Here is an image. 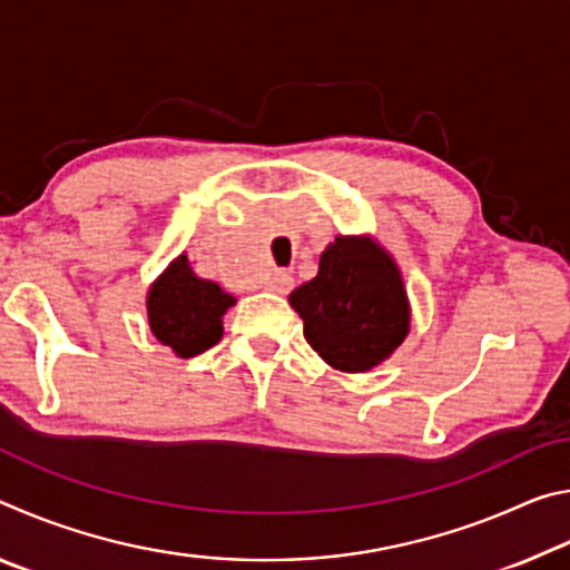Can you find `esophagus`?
I'll list each match as a JSON object with an SVG mask.
<instances>
[{
    "label": "esophagus",
    "instance_id": "obj_1",
    "mask_svg": "<svg viewBox=\"0 0 570 570\" xmlns=\"http://www.w3.org/2000/svg\"><path fill=\"white\" fill-rule=\"evenodd\" d=\"M266 288H268V292H274V294L286 296V294L294 288V276L288 274V272H276V274L266 282Z\"/></svg>",
    "mask_w": 570,
    "mask_h": 570
}]
</instances>
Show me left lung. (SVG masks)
<instances>
[{"mask_svg": "<svg viewBox=\"0 0 570 570\" xmlns=\"http://www.w3.org/2000/svg\"><path fill=\"white\" fill-rule=\"evenodd\" d=\"M312 350L340 372H366L410 332V302L394 258L366 236H336L320 274L288 294Z\"/></svg>", "mask_w": 570, "mask_h": 570, "instance_id": "obj_1", "label": "left lung"}]
</instances>
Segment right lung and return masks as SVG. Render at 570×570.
<instances>
[{"label":"right lung","instance_id":"right-lung-1","mask_svg":"<svg viewBox=\"0 0 570 570\" xmlns=\"http://www.w3.org/2000/svg\"><path fill=\"white\" fill-rule=\"evenodd\" d=\"M236 298L216 282L193 274L188 256L180 254L148 292L150 332L183 360L220 342L224 314Z\"/></svg>","mask_w":570,"mask_h":570}]
</instances>
